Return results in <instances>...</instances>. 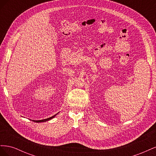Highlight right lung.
Masks as SVG:
<instances>
[{"mask_svg":"<svg viewBox=\"0 0 156 156\" xmlns=\"http://www.w3.org/2000/svg\"><path fill=\"white\" fill-rule=\"evenodd\" d=\"M55 116H56V115H54V116H53L50 117V118H48V119H46L41 120H32V121H33V122H44L48 121V120H51V119H53V118H54Z\"/></svg>","mask_w":156,"mask_h":156,"instance_id":"add662e5","label":"right lung"}]
</instances>
